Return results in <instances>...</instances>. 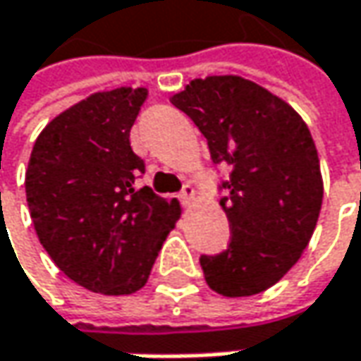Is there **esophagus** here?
Masks as SVG:
<instances>
[{
  "label": "esophagus",
  "mask_w": 361,
  "mask_h": 361,
  "mask_svg": "<svg viewBox=\"0 0 361 361\" xmlns=\"http://www.w3.org/2000/svg\"><path fill=\"white\" fill-rule=\"evenodd\" d=\"M195 201H197V197H195V189L190 187V185H185V190L180 192V203H183V207L190 209L195 205Z\"/></svg>",
  "instance_id": "esophagus-1"
}]
</instances>
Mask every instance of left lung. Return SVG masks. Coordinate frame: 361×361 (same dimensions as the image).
Returning a JSON list of instances; mask_svg holds the SVG:
<instances>
[{
  "instance_id": "obj_1",
  "label": "left lung",
  "mask_w": 361,
  "mask_h": 361,
  "mask_svg": "<svg viewBox=\"0 0 361 361\" xmlns=\"http://www.w3.org/2000/svg\"><path fill=\"white\" fill-rule=\"evenodd\" d=\"M171 103L207 137L211 160L231 169L221 201L229 245L199 260L209 288L231 298L268 290L302 256L321 213L323 176L307 123L238 75L192 79Z\"/></svg>"
}]
</instances>
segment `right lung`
Instances as JSON below:
<instances>
[{"label":"right lung","mask_w":361,"mask_h":361,"mask_svg":"<svg viewBox=\"0 0 361 361\" xmlns=\"http://www.w3.org/2000/svg\"><path fill=\"white\" fill-rule=\"evenodd\" d=\"M146 97L144 87L85 97L46 123L27 160L36 235L59 270L91 293L140 290L180 217L176 199L134 187L144 162L130 130Z\"/></svg>","instance_id":"1"}]
</instances>
